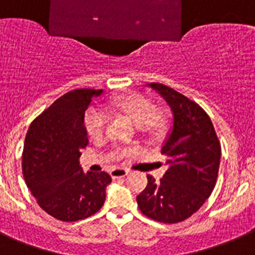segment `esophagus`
<instances>
[{"mask_svg":"<svg viewBox=\"0 0 255 255\" xmlns=\"http://www.w3.org/2000/svg\"><path fill=\"white\" fill-rule=\"evenodd\" d=\"M129 174V170L124 169V168H116V169L111 170V176L113 178H119V177H125Z\"/></svg>","mask_w":255,"mask_h":255,"instance_id":"1","label":"esophagus"}]
</instances>
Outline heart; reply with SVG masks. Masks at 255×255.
I'll return each mask as SVG.
<instances>
[{
  "instance_id": "heart-1",
  "label": "heart",
  "mask_w": 255,
  "mask_h": 255,
  "mask_svg": "<svg viewBox=\"0 0 255 255\" xmlns=\"http://www.w3.org/2000/svg\"><path fill=\"white\" fill-rule=\"evenodd\" d=\"M109 111L126 116L148 140H159L169 129V117L165 111L157 109L152 99L139 92H130L113 99ZM85 129L92 140L102 139L108 125V117L103 111L88 109L85 115Z\"/></svg>"
}]
</instances>
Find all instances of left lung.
Returning a JSON list of instances; mask_svg holds the SVG:
<instances>
[{
    "mask_svg": "<svg viewBox=\"0 0 255 255\" xmlns=\"http://www.w3.org/2000/svg\"><path fill=\"white\" fill-rule=\"evenodd\" d=\"M173 112V129L164 143L167 170L160 181L147 176L146 189L136 195L147 218L174 224L190 218L211 195L218 180L222 147L205 109L161 83H151Z\"/></svg>",
    "mask_w": 255,
    "mask_h": 255,
    "instance_id": "1",
    "label": "left lung"
}]
</instances>
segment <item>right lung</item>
Here are the masks:
<instances>
[{"label":"right lung","mask_w":255,"mask_h":255,"mask_svg":"<svg viewBox=\"0 0 255 255\" xmlns=\"http://www.w3.org/2000/svg\"><path fill=\"white\" fill-rule=\"evenodd\" d=\"M102 90L78 88L62 95L29 125L23 148L22 169L37 205L62 222L94 215L105 201L111 176L87 172L79 165L88 144L85 112Z\"/></svg>","instance_id":"add662e5"}]
</instances>
